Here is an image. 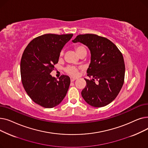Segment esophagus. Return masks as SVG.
<instances>
[{
	"label": "esophagus",
	"instance_id": "1",
	"mask_svg": "<svg viewBox=\"0 0 148 148\" xmlns=\"http://www.w3.org/2000/svg\"><path fill=\"white\" fill-rule=\"evenodd\" d=\"M70 80H71V82H74V81H75V80H76V79L75 78H73V77H71V78H70Z\"/></svg>",
	"mask_w": 148,
	"mask_h": 148
}]
</instances>
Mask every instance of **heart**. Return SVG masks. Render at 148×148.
Returning a JSON list of instances; mask_svg holds the SVG:
<instances>
[{
    "label": "heart",
    "mask_w": 148,
    "mask_h": 148,
    "mask_svg": "<svg viewBox=\"0 0 148 148\" xmlns=\"http://www.w3.org/2000/svg\"><path fill=\"white\" fill-rule=\"evenodd\" d=\"M75 49L77 51V53L79 54L83 50H86L83 45H75ZM62 54H63V52L61 51L60 53V56H62ZM65 71L69 74V75L73 76V77H77L79 75V69L77 68L75 66H68L65 69Z\"/></svg>",
    "instance_id": "obj_1"
}]
</instances>
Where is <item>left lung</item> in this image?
I'll return each instance as SVG.
<instances>
[{"label": "left lung", "instance_id": "1", "mask_svg": "<svg viewBox=\"0 0 148 148\" xmlns=\"http://www.w3.org/2000/svg\"><path fill=\"white\" fill-rule=\"evenodd\" d=\"M72 41L86 45L90 51L87 75L93 79H84L86 86L82 91V97L95 107L110 104L119 94L124 82L125 68L122 54L111 41L95 34L79 35Z\"/></svg>", "mask_w": 148, "mask_h": 148}]
</instances>
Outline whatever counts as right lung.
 I'll return each mask as SVG.
<instances>
[{"mask_svg":"<svg viewBox=\"0 0 148 148\" xmlns=\"http://www.w3.org/2000/svg\"><path fill=\"white\" fill-rule=\"evenodd\" d=\"M73 34H45L35 38L26 47L20 62L23 88L32 101L45 108L59 105L66 95L70 78L58 80L50 73L58 64L60 52Z\"/></svg>","mask_w":148,"mask_h":148,"instance_id":"obj_1","label":"right lung"}]
</instances>
